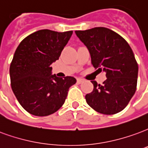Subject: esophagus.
<instances>
[{
	"label": "esophagus",
	"mask_w": 148,
	"mask_h": 148,
	"mask_svg": "<svg viewBox=\"0 0 148 148\" xmlns=\"http://www.w3.org/2000/svg\"><path fill=\"white\" fill-rule=\"evenodd\" d=\"M77 83L81 84V83H82L83 82H84V79L81 78V77H78V78H77Z\"/></svg>",
	"instance_id": "34e87169"
}]
</instances>
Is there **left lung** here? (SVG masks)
Instances as JSON below:
<instances>
[{"label": "left lung", "mask_w": 148, "mask_h": 148, "mask_svg": "<svg viewBox=\"0 0 148 148\" xmlns=\"http://www.w3.org/2000/svg\"><path fill=\"white\" fill-rule=\"evenodd\" d=\"M75 34L88 49L92 64L107 77L101 85L92 81L93 90L85 96L87 103L103 114L119 113L136 89L138 64L132 49L121 36L106 27L76 30Z\"/></svg>", "instance_id": "obj_1"}]
</instances>
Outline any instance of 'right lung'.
I'll use <instances>...</instances> for the list:
<instances>
[{"label": "right lung", "mask_w": 148, "mask_h": 148, "mask_svg": "<svg viewBox=\"0 0 148 148\" xmlns=\"http://www.w3.org/2000/svg\"><path fill=\"white\" fill-rule=\"evenodd\" d=\"M73 31L40 29L24 38L16 49L9 69L11 86L18 103L35 116H48L60 109L74 77L52 75V63L70 40Z\"/></svg>", "instance_id": "1"}]
</instances>
